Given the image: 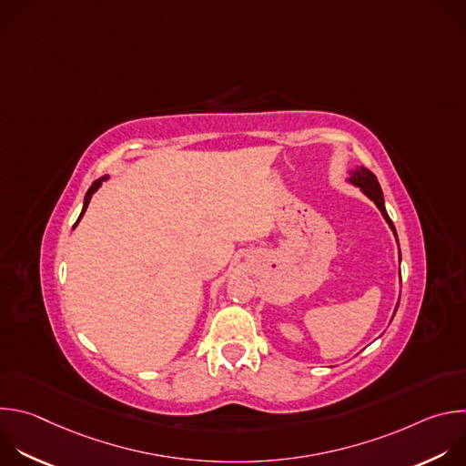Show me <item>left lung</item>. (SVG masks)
<instances>
[{
	"instance_id": "obj_1",
	"label": "left lung",
	"mask_w": 466,
	"mask_h": 466,
	"mask_svg": "<svg viewBox=\"0 0 466 466\" xmlns=\"http://www.w3.org/2000/svg\"><path fill=\"white\" fill-rule=\"evenodd\" d=\"M347 182H349V184H352V186H356V187H360V189H361V193H363V195H367V197L370 198V201L378 207V210L381 212V216H383L385 223H387V225H389V228L392 230L394 239H396V243H398L396 228H394V225H392V221L389 219V214H387V210H385L383 191H381V187H380L378 178H376V177H374L367 167L360 166V167H356V169H350V171H349ZM398 256H400V259H402L400 250H398ZM398 302H400V300H398ZM398 302H396V306H394V313H396V309H398ZM394 313H392V317H394Z\"/></svg>"
}]
</instances>
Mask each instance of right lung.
<instances>
[{
	"instance_id": "right-lung-1",
	"label": "right lung",
	"mask_w": 466,
	"mask_h": 466,
	"mask_svg": "<svg viewBox=\"0 0 466 466\" xmlns=\"http://www.w3.org/2000/svg\"><path fill=\"white\" fill-rule=\"evenodd\" d=\"M108 180V175H105V177H101V178H97L96 182H92V186L88 187V191H86V195H85V203H83V210H81V216H79V219H77V223L74 225V228L79 225V221L83 219V216H85V212H86V208H88V205H90V198L94 197V193L101 187V184L103 182H106Z\"/></svg>"
}]
</instances>
